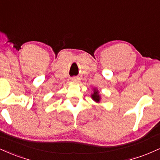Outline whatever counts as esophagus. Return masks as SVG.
I'll use <instances>...</instances> for the list:
<instances>
[{
  "label": "esophagus",
  "mask_w": 160,
  "mask_h": 160,
  "mask_svg": "<svg viewBox=\"0 0 160 160\" xmlns=\"http://www.w3.org/2000/svg\"><path fill=\"white\" fill-rule=\"evenodd\" d=\"M79 80H80V78H79L78 77H73V78H71V81L74 82H78Z\"/></svg>",
  "instance_id": "obj_1"
}]
</instances>
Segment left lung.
<instances>
[{
    "mask_svg": "<svg viewBox=\"0 0 160 160\" xmlns=\"http://www.w3.org/2000/svg\"><path fill=\"white\" fill-rule=\"evenodd\" d=\"M92 91L93 92L91 94V98H92V100L95 101L96 103H100L102 97H101V95L99 94V91L98 90V89H97V88H93Z\"/></svg>",
    "mask_w": 160,
    "mask_h": 160,
    "instance_id": "1",
    "label": "left lung"
}]
</instances>
